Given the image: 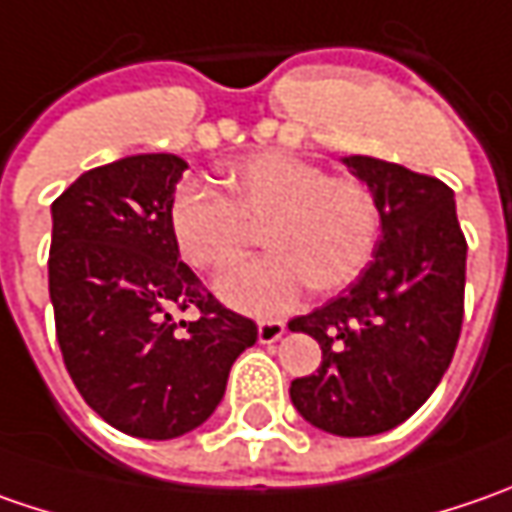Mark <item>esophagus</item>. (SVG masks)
I'll return each mask as SVG.
<instances>
[{"label": "esophagus", "mask_w": 512, "mask_h": 512, "mask_svg": "<svg viewBox=\"0 0 512 512\" xmlns=\"http://www.w3.org/2000/svg\"><path fill=\"white\" fill-rule=\"evenodd\" d=\"M285 322H259V342L273 344L285 336Z\"/></svg>", "instance_id": "esophagus-1"}]
</instances>
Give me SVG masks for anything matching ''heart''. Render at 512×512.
I'll return each mask as SVG.
<instances>
[{
	"mask_svg": "<svg viewBox=\"0 0 512 512\" xmlns=\"http://www.w3.org/2000/svg\"><path fill=\"white\" fill-rule=\"evenodd\" d=\"M219 193L185 182L170 196V236L187 265L225 270L247 245V227L262 225V259L227 270L216 293L250 316H279L313 293L347 287L379 236V207L353 176L325 170L285 150H267L222 168Z\"/></svg>",
	"mask_w": 512,
	"mask_h": 512,
	"instance_id": "heart-1",
	"label": "heart"
}]
</instances>
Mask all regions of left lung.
<instances>
[{"label":"left lung","instance_id":"1","mask_svg":"<svg viewBox=\"0 0 512 512\" xmlns=\"http://www.w3.org/2000/svg\"><path fill=\"white\" fill-rule=\"evenodd\" d=\"M342 165L373 193L382 239L353 285L290 322L322 347L290 402L313 427L359 439L410 419L442 382L462 330L467 242L444 182L370 156Z\"/></svg>","mask_w":512,"mask_h":512}]
</instances>
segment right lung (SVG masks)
<instances>
[{
    "instance_id": "1",
    "label": "right lung",
    "mask_w": 512,
    "mask_h": 512,
    "mask_svg": "<svg viewBox=\"0 0 512 512\" xmlns=\"http://www.w3.org/2000/svg\"><path fill=\"white\" fill-rule=\"evenodd\" d=\"M185 168L173 153L125 156L50 205V305L70 379L110 427L150 442L205 424L256 342V325L179 259L168 205ZM187 306L200 319L176 323Z\"/></svg>"
}]
</instances>
